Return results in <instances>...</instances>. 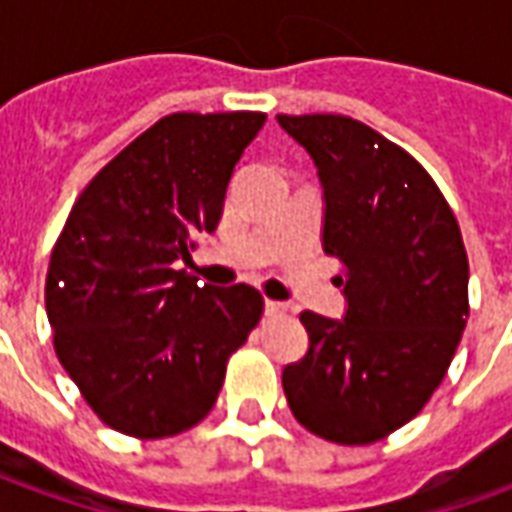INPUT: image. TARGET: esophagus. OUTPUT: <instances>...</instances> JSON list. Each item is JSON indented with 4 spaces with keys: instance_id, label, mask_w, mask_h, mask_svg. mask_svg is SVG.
Returning a JSON list of instances; mask_svg holds the SVG:
<instances>
[{
    "instance_id": "34e87169",
    "label": "esophagus",
    "mask_w": 512,
    "mask_h": 512,
    "mask_svg": "<svg viewBox=\"0 0 512 512\" xmlns=\"http://www.w3.org/2000/svg\"><path fill=\"white\" fill-rule=\"evenodd\" d=\"M288 312V307L282 304V301H266V315H271V318H277V315H285Z\"/></svg>"
}]
</instances>
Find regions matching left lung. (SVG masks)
<instances>
[{
    "label": "left lung",
    "mask_w": 512,
    "mask_h": 512,
    "mask_svg": "<svg viewBox=\"0 0 512 512\" xmlns=\"http://www.w3.org/2000/svg\"><path fill=\"white\" fill-rule=\"evenodd\" d=\"M318 169L321 244L343 260L340 321L301 312L310 348L282 370L293 417L373 444L436 392L469 315V260L439 186L406 150L343 115H277Z\"/></svg>",
    "instance_id": "left-lung-1"
}]
</instances>
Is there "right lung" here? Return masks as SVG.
Masks as SVG:
<instances>
[{
    "instance_id": "add662e5",
    "label": "right lung",
    "mask_w": 512,
    "mask_h": 512,
    "mask_svg": "<svg viewBox=\"0 0 512 512\" xmlns=\"http://www.w3.org/2000/svg\"><path fill=\"white\" fill-rule=\"evenodd\" d=\"M266 123L260 112L169 115L95 175L51 252L54 351L109 428L164 439L216 403L224 365L263 312L249 285L178 271L213 233L227 183Z\"/></svg>"
}]
</instances>
